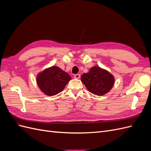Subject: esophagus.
<instances>
[{
  "label": "esophagus",
  "mask_w": 151,
  "mask_h": 151,
  "mask_svg": "<svg viewBox=\"0 0 151 151\" xmlns=\"http://www.w3.org/2000/svg\"><path fill=\"white\" fill-rule=\"evenodd\" d=\"M80 77H81V75L80 74H75L74 75V78L75 79H79L80 78Z\"/></svg>",
  "instance_id": "obj_1"
}]
</instances>
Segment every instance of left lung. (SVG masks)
Segmentation results:
<instances>
[{"instance_id": "8db88e82", "label": "left lung", "mask_w": 151, "mask_h": 151, "mask_svg": "<svg viewBox=\"0 0 151 151\" xmlns=\"http://www.w3.org/2000/svg\"><path fill=\"white\" fill-rule=\"evenodd\" d=\"M81 81L89 92L95 95L101 96L111 90L115 79L107 70L95 66L91 68L88 73L83 74Z\"/></svg>"}]
</instances>
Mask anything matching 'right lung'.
I'll list each match as a JSON object with an SVG mask.
<instances>
[{
	"label": "right lung",
	"instance_id": "right-lung-1",
	"mask_svg": "<svg viewBox=\"0 0 151 151\" xmlns=\"http://www.w3.org/2000/svg\"><path fill=\"white\" fill-rule=\"evenodd\" d=\"M71 79L67 72L56 66H53L40 73L37 76V84L46 95L53 96L64 89Z\"/></svg>",
	"mask_w": 151,
	"mask_h": 151
}]
</instances>
